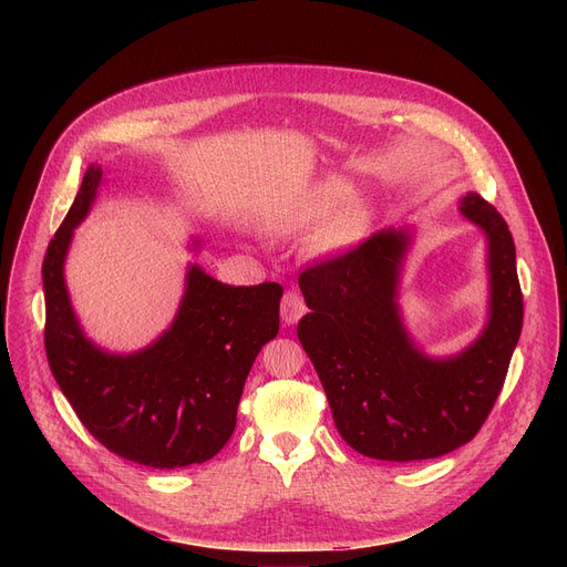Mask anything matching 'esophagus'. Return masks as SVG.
<instances>
[{"instance_id": "34e87169", "label": "esophagus", "mask_w": 567, "mask_h": 567, "mask_svg": "<svg viewBox=\"0 0 567 567\" xmlns=\"http://www.w3.org/2000/svg\"><path fill=\"white\" fill-rule=\"evenodd\" d=\"M307 311V305H305V298L300 296V291L291 289L282 296V302H280V316L285 320V326H293V322H298Z\"/></svg>"}]
</instances>
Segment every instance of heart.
<instances>
[{"label":"heart","instance_id":"1","mask_svg":"<svg viewBox=\"0 0 567 567\" xmlns=\"http://www.w3.org/2000/svg\"><path fill=\"white\" fill-rule=\"evenodd\" d=\"M348 193V184L341 179H326L313 184L291 199H287L274 215V228L282 235H293L316 226L330 215L334 206ZM326 219V218H324ZM327 220V219H326ZM370 221V206L363 199H350L332 217L316 230L313 247L320 254L341 251L357 241Z\"/></svg>","mask_w":567,"mask_h":567}]
</instances>
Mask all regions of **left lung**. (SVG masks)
Returning a JSON list of instances; mask_svg holds the SVG:
<instances>
[{"label": "left lung", "instance_id": "8db88e82", "mask_svg": "<svg viewBox=\"0 0 567 567\" xmlns=\"http://www.w3.org/2000/svg\"><path fill=\"white\" fill-rule=\"evenodd\" d=\"M460 213L487 233L489 322L464 352L422 354L403 328L396 282L409 230H379L298 276L311 309L298 341L326 388L341 437L361 455L417 462L471 442L503 390L523 330L516 247L503 215L477 193Z\"/></svg>", "mask_w": 567, "mask_h": 567}]
</instances>
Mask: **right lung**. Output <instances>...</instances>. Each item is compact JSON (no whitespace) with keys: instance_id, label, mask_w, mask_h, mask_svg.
I'll use <instances>...</instances> for the list:
<instances>
[{"instance_id":"obj_1","label":"right lung","mask_w":567,"mask_h":567,"mask_svg":"<svg viewBox=\"0 0 567 567\" xmlns=\"http://www.w3.org/2000/svg\"><path fill=\"white\" fill-rule=\"evenodd\" d=\"M101 179L103 168L90 166L42 262L49 368L78 420L112 453L152 468L202 464L235 431L249 370L280 328L282 287H233L193 265L168 332L125 357L96 348L78 326L62 267Z\"/></svg>"}]
</instances>
